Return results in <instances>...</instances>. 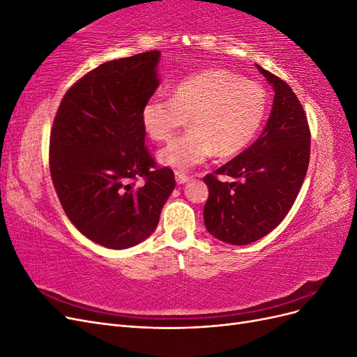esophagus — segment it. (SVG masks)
<instances>
[{
    "mask_svg": "<svg viewBox=\"0 0 357 357\" xmlns=\"http://www.w3.org/2000/svg\"><path fill=\"white\" fill-rule=\"evenodd\" d=\"M189 180H190L189 176L181 174V172H176V181L178 183V185H185V183H188Z\"/></svg>",
    "mask_w": 357,
    "mask_h": 357,
    "instance_id": "1",
    "label": "esophagus"
}]
</instances>
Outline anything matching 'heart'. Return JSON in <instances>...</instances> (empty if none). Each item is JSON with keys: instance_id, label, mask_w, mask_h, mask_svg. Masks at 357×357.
<instances>
[{"instance_id": "obj_1", "label": "heart", "mask_w": 357, "mask_h": 357, "mask_svg": "<svg viewBox=\"0 0 357 357\" xmlns=\"http://www.w3.org/2000/svg\"><path fill=\"white\" fill-rule=\"evenodd\" d=\"M266 91L226 70H204L177 83L172 98L155 95L142 109V123L155 142H168L186 123L190 129L160 150L162 165L188 171L213 153L241 152L266 114Z\"/></svg>"}]
</instances>
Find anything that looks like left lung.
<instances>
[{"instance_id":"1","label":"left lung","mask_w":357,"mask_h":357,"mask_svg":"<svg viewBox=\"0 0 357 357\" xmlns=\"http://www.w3.org/2000/svg\"><path fill=\"white\" fill-rule=\"evenodd\" d=\"M274 89V104L262 134L214 174L204 177L208 199L207 231L223 243L245 245L282 223L304 183L310 162V128L290 86L256 66ZM219 174L236 178L220 182Z\"/></svg>"}]
</instances>
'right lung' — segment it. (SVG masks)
<instances>
[{
    "label": "right lung",
    "mask_w": 357,
    "mask_h": 357,
    "mask_svg": "<svg viewBox=\"0 0 357 357\" xmlns=\"http://www.w3.org/2000/svg\"><path fill=\"white\" fill-rule=\"evenodd\" d=\"M159 58L152 50L101 63L63 95L52 126L50 176L63 211L114 250L153 234L176 188L144 146L142 109L159 86Z\"/></svg>",
    "instance_id": "add662e5"
}]
</instances>
